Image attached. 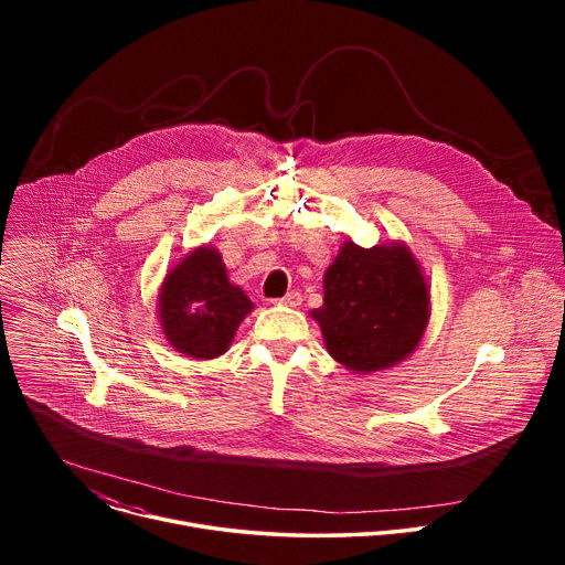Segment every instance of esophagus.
Wrapping results in <instances>:
<instances>
[{"instance_id": "34e87169", "label": "esophagus", "mask_w": 565, "mask_h": 565, "mask_svg": "<svg viewBox=\"0 0 565 565\" xmlns=\"http://www.w3.org/2000/svg\"><path fill=\"white\" fill-rule=\"evenodd\" d=\"M275 303L277 306H286V308H297L301 303V295L297 290H290L281 299H275Z\"/></svg>"}]
</instances>
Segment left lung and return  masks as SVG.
Masks as SVG:
<instances>
[{
  "label": "left lung",
  "mask_w": 565,
  "mask_h": 565,
  "mask_svg": "<svg viewBox=\"0 0 565 565\" xmlns=\"http://www.w3.org/2000/svg\"><path fill=\"white\" fill-rule=\"evenodd\" d=\"M310 317L342 366L384 371L418 349L431 317L429 284L405 241L362 248L347 236L324 273V303Z\"/></svg>",
  "instance_id": "left-lung-1"
}]
</instances>
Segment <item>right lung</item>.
I'll return each mask as SVG.
<instances>
[{"mask_svg":"<svg viewBox=\"0 0 565 565\" xmlns=\"http://www.w3.org/2000/svg\"><path fill=\"white\" fill-rule=\"evenodd\" d=\"M253 310L248 295L227 279L221 253L205 244L168 270L156 299L160 331L174 351L192 360L223 355Z\"/></svg>","mask_w":565,"mask_h":565,"instance_id":"add662e5","label":"right lung"}]
</instances>
